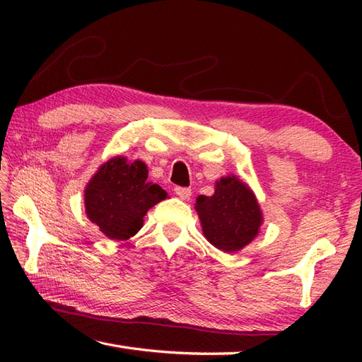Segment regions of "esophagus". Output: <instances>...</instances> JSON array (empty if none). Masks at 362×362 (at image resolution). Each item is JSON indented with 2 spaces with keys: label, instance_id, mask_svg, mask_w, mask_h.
<instances>
[{
  "label": "esophagus",
  "instance_id": "obj_1",
  "mask_svg": "<svg viewBox=\"0 0 362 362\" xmlns=\"http://www.w3.org/2000/svg\"><path fill=\"white\" fill-rule=\"evenodd\" d=\"M174 193L179 196L180 199L187 201V199H189V196H192V189L187 188V187H175L174 188Z\"/></svg>",
  "mask_w": 362,
  "mask_h": 362
}]
</instances>
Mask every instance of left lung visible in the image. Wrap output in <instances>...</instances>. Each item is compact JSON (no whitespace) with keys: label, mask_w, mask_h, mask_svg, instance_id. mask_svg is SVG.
<instances>
[{"label":"left lung","mask_w":362,"mask_h":362,"mask_svg":"<svg viewBox=\"0 0 362 362\" xmlns=\"http://www.w3.org/2000/svg\"><path fill=\"white\" fill-rule=\"evenodd\" d=\"M196 211L207 241L223 252L243 249L257 236L262 225L254 193L235 175L220 179L212 196H198Z\"/></svg>","instance_id":"obj_1"}]
</instances>
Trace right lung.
Listing matches in <instances>:
<instances>
[{"instance_id": "right-lung-1", "label": "right lung", "mask_w": 362, "mask_h": 362, "mask_svg": "<svg viewBox=\"0 0 362 362\" xmlns=\"http://www.w3.org/2000/svg\"><path fill=\"white\" fill-rule=\"evenodd\" d=\"M145 163L116 156L99 169L84 192L86 214L110 240L122 241L142 228L146 211L166 199L164 189L146 180Z\"/></svg>"}]
</instances>
